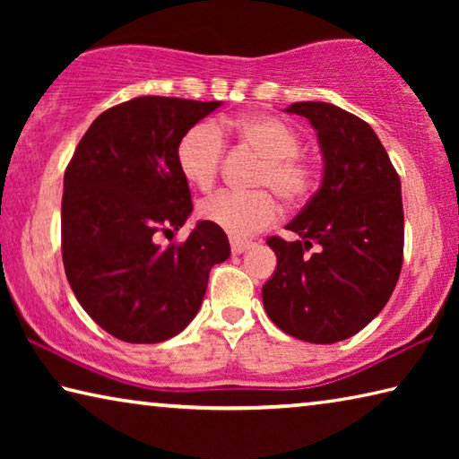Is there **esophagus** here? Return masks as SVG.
Here are the masks:
<instances>
[{
  "mask_svg": "<svg viewBox=\"0 0 459 459\" xmlns=\"http://www.w3.org/2000/svg\"><path fill=\"white\" fill-rule=\"evenodd\" d=\"M248 247H251V243H248V240H243V238H230V251H232V255L245 253Z\"/></svg>",
  "mask_w": 459,
  "mask_h": 459,
  "instance_id": "obj_1",
  "label": "esophagus"
}]
</instances>
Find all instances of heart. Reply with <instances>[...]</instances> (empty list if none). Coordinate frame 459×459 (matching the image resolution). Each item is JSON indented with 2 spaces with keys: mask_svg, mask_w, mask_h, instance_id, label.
<instances>
[{
  "mask_svg": "<svg viewBox=\"0 0 459 459\" xmlns=\"http://www.w3.org/2000/svg\"><path fill=\"white\" fill-rule=\"evenodd\" d=\"M221 129L237 131L240 142L263 155L255 186L271 188L290 204H299L314 188V168L299 155L301 139L285 121L265 113H251ZM212 123H198L186 131L176 147V161L184 180L202 192L211 190L221 172L224 142ZM273 192H219L200 206V216L212 227L243 238L273 224L281 206Z\"/></svg>",
  "mask_w": 459,
  "mask_h": 459,
  "instance_id": "obj_1",
  "label": "heart"
}]
</instances>
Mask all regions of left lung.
<instances>
[{"mask_svg":"<svg viewBox=\"0 0 459 459\" xmlns=\"http://www.w3.org/2000/svg\"><path fill=\"white\" fill-rule=\"evenodd\" d=\"M285 113L316 129L324 174L285 227L299 238L267 240L277 267L263 285V306L290 336L333 344L375 320L397 285L405 240L401 180L375 129L356 115L322 100L293 103Z\"/></svg>","mask_w":459,"mask_h":459,"instance_id":"1","label":"left lung"}]
</instances>
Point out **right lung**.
I'll return each instance as SVG.
<instances>
[{
  "mask_svg": "<svg viewBox=\"0 0 459 459\" xmlns=\"http://www.w3.org/2000/svg\"><path fill=\"white\" fill-rule=\"evenodd\" d=\"M221 100L137 97L107 108L76 145L62 194V261L100 328L131 344L180 333L198 314L208 275L229 259L224 230L200 221L182 245L158 232L192 214L176 147Z\"/></svg>",
  "mask_w": 459,
  "mask_h": 459,
  "instance_id": "add662e5",
  "label": "right lung"
}]
</instances>
